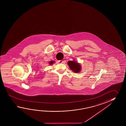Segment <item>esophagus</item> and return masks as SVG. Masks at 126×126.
Here are the masks:
<instances>
[{"mask_svg":"<svg viewBox=\"0 0 126 126\" xmlns=\"http://www.w3.org/2000/svg\"><path fill=\"white\" fill-rule=\"evenodd\" d=\"M59 63H63V61H62V60H59V61H58Z\"/></svg>","mask_w":126,"mask_h":126,"instance_id":"34e87169","label":"esophagus"}]
</instances>
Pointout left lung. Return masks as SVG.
Instances as JSON below:
<instances>
[{
  "label": "left lung",
  "mask_w": 126,
  "mask_h": 126,
  "mask_svg": "<svg viewBox=\"0 0 126 126\" xmlns=\"http://www.w3.org/2000/svg\"><path fill=\"white\" fill-rule=\"evenodd\" d=\"M68 64L70 69L72 70L73 72L78 73L80 72L81 66L80 64L76 62L75 61H69L68 62Z\"/></svg>",
  "instance_id": "left-lung-1"
}]
</instances>
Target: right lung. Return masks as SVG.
Segmentation results:
<instances>
[{
	"label": "right lung",
	"instance_id": "1",
	"mask_svg": "<svg viewBox=\"0 0 126 126\" xmlns=\"http://www.w3.org/2000/svg\"><path fill=\"white\" fill-rule=\"evenodd\" d=\"M54 61H50V62H49V64H50V65H51V64L54 63Z\"/></svg>",
	"mask_w": 126,
	"mask_h": 126
}]
</instances>
